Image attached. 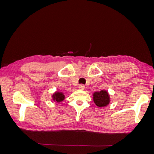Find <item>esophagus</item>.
I'll return each instance as SVG.
<instances>
[{
	"label": "esophagus",
	"mask_w": 154,
	"mask_h": 154,
	"mask_svg": "<svg viewBox=\"0 0 154 154\" xmlns=\"http://www.w3.org/2000/svg\"><path fill=\"white\" fill-rule=\"evenodd\" d=\"M78 88H79V89H80V90H83V89H85V85H83V84H81V85H79Z\"/></svg>",
	"instance_id": "1"
}]
</instances>
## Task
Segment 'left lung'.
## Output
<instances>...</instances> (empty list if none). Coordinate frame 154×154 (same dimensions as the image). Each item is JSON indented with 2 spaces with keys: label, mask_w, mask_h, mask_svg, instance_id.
I'll use <instances>...</instances> for the list:
<instances>
[{
  "label": "left lung",
  "mask_w": 154,
  "mask_h": 154,
  "mask_svg": "<svg viewBox=\"0 0 154 154\" xmlns=\"http://www.w3.org/2000/svg\"><path fill=\"white\" fill-rule=\"evenodd\" d=\"M93 100L97 106H105L110 103V96L106 91L96 92L93 94Z\"/></svg>",
  "instance_id": "obj_1"
}]
</instances>
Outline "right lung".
I'll list each match as a JSON object with an SVG mask.
<instances>
[{
	"label": "right lung",
	"instance_id": "obj_1",
	"mask_svg": "<svg viewBox=\"0 0 154 154\" xmlns=\"http://www.w3.org/2000/svg\"><path fill=\"white\" fill-rule=\"evenodd\" d=\"M53 100L56 101L58 103H60V102L62 101L65 99V96L62 92H55L54 94L53 95Z\"/></svg>",
	"mask_w": 154,
	"mask_h": 154
}]
</instances>
